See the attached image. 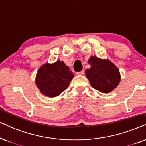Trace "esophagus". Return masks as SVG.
I'll use <instances>...</instances> for the list:
<instances>
[{
  "label": "esophagus",
  "instance_id": "34e87169",
  "mask_svg": "<svg viewBox=\"0 0 146 146\" xmlns=\"http://www.w3.org/2000/svg\"><path fill=\"white\" fill-rule=\"evenodd\" d=\"M77 75H83L84 74V70H81L80 72H76Z\"/></svg>",
  "mask_w": 146,
  "mask_h": 146
}]
</instances>
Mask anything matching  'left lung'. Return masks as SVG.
<instances>
[{
    "label": "left lung",
    "mask_w": 146,
    "mask_h": 146,
    "mask_svg": "<svg viewBox=\"0 0 146 146\" xmlns=\"http://www.w3.org/2000/svg\"><path fill=\"white\" fill-rule=\"evenodd\" d=\"M88 63L91 68L86 69V76L94 88L102 93H108L118 85L119 72L112 63L95 56L90 57Z\"/></svg>",
    "instance_id": "obj_1"
}]
</instances>
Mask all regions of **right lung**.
Here are the masks:
<instances>
[{"instance_id":"1","label":"right lung","mask_w":146,"mask_h":146,"mask_svg":"<svg viewBox=\"0 0 146 146\" xmlns=\"http://www.w3.org/2000/svg\"><path fill=\"white\" fill-rule=\"evenodd\" d=\"M74 75L62 61L45 64L38 70L36 84L44 95L55 97L68 88Z\"/></svg>"}]
</instances>
